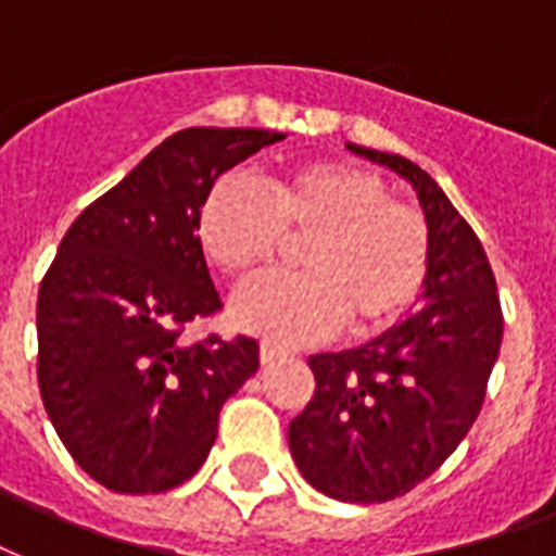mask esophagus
<instances>
[{
	"instance_id": "obj_1",
	"label": "esophagus",
	"mask_w": 556,
	"mask_h": 556,
	"mask_svg": "<svg viewBox=\"0 0 556 556\" xmlns=\"http://www.w3.org/2000/svg\"><path fill=\"white\" fill-rule=\"evenodd\" d=\"M293 357L290 349H283V345H275V342H263L261 345V363L263 366H275V363H283Z\"/></svg>"
}]
</instances>
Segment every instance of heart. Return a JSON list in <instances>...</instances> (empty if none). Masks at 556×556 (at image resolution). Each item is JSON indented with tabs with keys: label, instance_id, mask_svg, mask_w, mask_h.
Here are the masks:
<instances>
[{
	"label": "heart",
	"instance_id": "heart-1",
	"mask_svg": "<svg viewBox=\"0 0 556 556\" xmlns=\"http://www.w3.org/2000/svg\"><path fill=\"white\" fill-rule=\"evenodd\" d=\"M207 261L233 281H252L307 240L302 275L269 278L237 295L233 319L275 342H311L349 323L372 333L395 323L428 273V225L416 207L352 164H299L263 175L261 187L225 178L199 214Z\"/></svg>",
	"mask_w": 556,
	"mask_h": 556
}]
</instances>
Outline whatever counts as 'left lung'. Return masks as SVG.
Masks as SVG:
<instances>
[{"mask_svg":"<svg viewBox=\"0 0 556 556\" xmlns=\"http://www.w3.org/2000/svg\"><path fill=\"white\" fill-rule=\"evenodd\" d=\"M345 146L413 184L428 273L404 323L349 352L313 354L316 392L287 440L304 481L328 498L381 504L431 478L469 433L504 319L481 240L440 184L402 154Z\"/></svg>","mask_w":556,"mask_h":556,"instance_id":"left-lung-1","label":"left lung"}]
</instances>
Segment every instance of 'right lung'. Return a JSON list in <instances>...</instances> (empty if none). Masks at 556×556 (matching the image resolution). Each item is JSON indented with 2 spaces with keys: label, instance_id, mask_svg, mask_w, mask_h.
<instances>
[{
  "label": "right lung",
  "instance_id": "1",
  "mask_svg": "<svg viewBox=\"0 0 556 556\" xmlns=\"http://www.w3.org/2000/svg\"><path fill=\"white\" fill-rule=\"evenodd\" d=\"M263 128H184L70 225L37 293V381L73 460L125 495L193 478L223 404L261 366L252 337L184 331L223 307L199 214L216 178L263 146Z\"/></svg>",
  "mask_w": 556,
  "mask_h": 556
}]
</instances>
